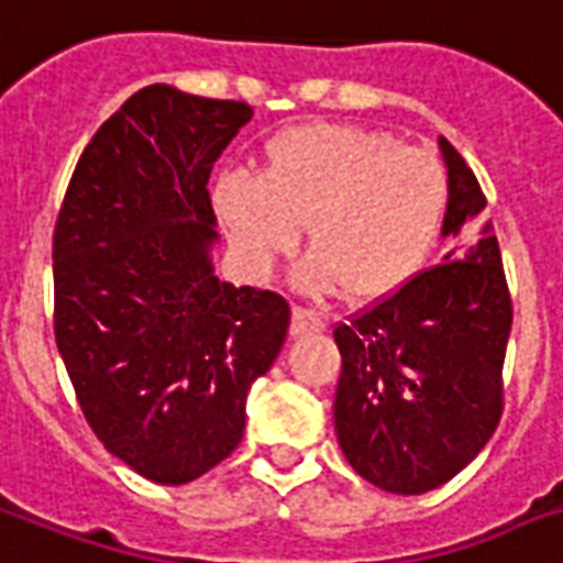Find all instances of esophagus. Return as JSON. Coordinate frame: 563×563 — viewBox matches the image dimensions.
I'll return each mask as SVG.
<instances>
[{
  "instance_id": "obj_1",
  "label": "esophagus",
  "mask_w": 563,
  "mask_h": 563,
  "mask_svg": "<svg viewBox=\"0 0 563 563\" xmlns=\"http://www.w3.org/2000/svg\"><path fill=\"white\" fill-rule=\"evenodd\" d=\"M328 328V321L321 319L316 310H307V307H295L291 312V336H303V333H319V330Z\"/></svg>"
}]
</instances>
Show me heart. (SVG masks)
Wrapping results in <instances>:
<instances>
[{
  "label": "heart",
  "mask_w": 563,
  "mask_h": 563,
  "mask_svg": "<svg viewBox=\"0 0 563 563\" xmlns=\"http://www.w3.org/2000/svg\"><path fill=\"white\" fill-rule=\"evenodd\" d=\"M212 203L247 268L286 260L303 227L300 289L363 307L422 272L449 209V174L384 129L319 120L277 132L260 174H224Z\"/></svg>",
  "instance_id": "heart-1"
}]
</instances>
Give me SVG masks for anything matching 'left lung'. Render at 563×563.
<instances>
[{"label":"left lung","instance_id":"1","mask_svg":"<svg viewBox=\"0 0 563 563\" xmlns=\"http://www.w3.org/2000/svg\"><path fill=\"white\" fill-rule=\"evenodd\" d=\"M449 165L443 233L452 251L393 298L333 328L342 375L333 422L354 470L380 490L419 496L475 461L505 410L510 303L478 179L440 139Z\"/></svg>","mask_w":563,"mask_h":563}]
</instances>
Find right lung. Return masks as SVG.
<instances>
[{
  "label": "right lung",
  "mask_w": 563,
  "mask_h": 563,
  "mask_svg": "<svg viewBox=\"0 0 563 563\" xmlns=\"http://www.w3.org/2000/svg\"><path fill=\"white\" fill-rule=\"evenodd\" d=\"M251 106L147 85L88 147L53 233V330L100 443L188 484L244 434V398L280 354L289 300L212 274L209 174Z\"/></svg>",
  "instance_id": "right-lung-1"
}]
</instances>
